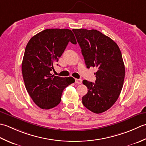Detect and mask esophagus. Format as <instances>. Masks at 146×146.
Segmentation results:
<instances>
[{"mask_svg":"<svg viewBox=\"0 0 146 146\" xmlns=\"http://www.w3.org/2000/svg\"><path fill=\"white\" fill-rule=\"evenodd\" d=\"M75 82H76V83H77V84H81L82 83V80L81 79H76Z\"/></svg>","mask_w":146,"mask_h":146,"instance_id":"34e87169","label":"esophagus"}]
</instances>
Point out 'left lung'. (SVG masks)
Masks as SVG:
<instances>
[{
	"instance_id": "8db88e82",
	"label": "left lung",
	"mask_w": 146,
	"mask_h": 146,
	"mask_svg": "<svg viewBox=\"0 0 146 146\" xmlns=\"http://www.w3.org/2000/svg\"><path fill=\"white\" fill-rule=\"evenodd\" d=\"M87 68L96 67L95 83L84 80L88 93L82 97L86 108L101 113L114 105L120 96L125 77V65L117 44L96 29H73Z\"/></svg>"
}]
</instances>
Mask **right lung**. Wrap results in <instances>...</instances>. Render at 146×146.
Here are the masks:
<instances>
[{"label": "right lung", "mask_w": 146, "mask_h": 146, "mask_svg": "<svg viewBox=\"0 0 146 146\" xmlns=\"http://www.w3.org/2000/svg\"><path fill=\"white\" fill-rule=\"evenodd\" d=\"M77 44L69 29H46L33 36L26 45L22 62L25 87L38 106L48 110L60 103L64 89L75 82L72 77H61L51 74L53 65L69 43Z\"/></svg>", "instance_id": "obj_1"}]
</instances>
